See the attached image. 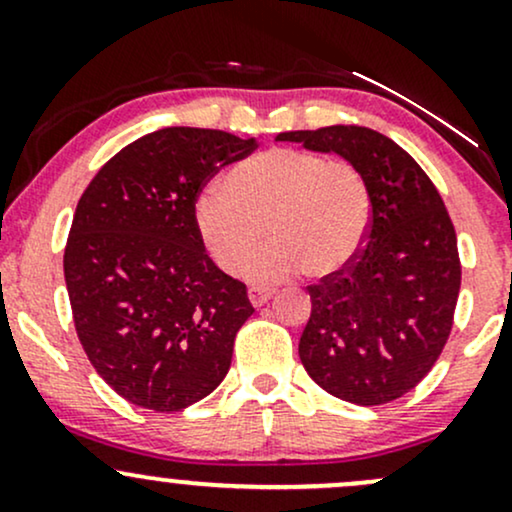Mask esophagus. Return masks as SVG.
Masks as SVG:
<instances>
[{
  "mask_svg": "<svg viewBox=\"0 0 512 512\" xmlns=\"http://www.w3.org/2000/svg\"><path fill=\"white\" fill-rule=\"evenodd\" d=\"M272 296H274V289H264V286H252V289H248V298L255 308H260V305L267 303Z\"/></svg>",
  "mask_w": 512,
  "mask_h": 512,
  "instance_id": "1",
  "label": "esophagus"
}]
</instances>
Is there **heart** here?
<instances>
[{"instance_id":"obj_1","label":"heart","mask_w":512,"mask_h":512,"mask_svg":"<svg viewBox=\"0 0 512 512\" xmlns=\"http://www.w3.org/2000/svg\"><path fill=\"white\" fill-rule=\"evenodd\" d=\"M370 223L368 182L354 163L305 149H269L228 170L221 187L197 197L202 248L226 274H236L261 237L273 238L243 267L257 284L305 269L313 279L349 267Z\"/></svg>"}]
</instances>
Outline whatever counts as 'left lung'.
Segmentation results:
<instances>
[{
  "label": "left lung",
  "instance_id": "1",
  "mask_svg": "<svg viewBox=\"0 0 512 512\" xmlns=\"http://www.w3.org/2000/svg\"><path fill=\"white\" fill-rule=\"evenodd\" d=\"M276 142L342 156L370 192L363 250L339 274L308 286L303 368L322 390L361 407L407 395L448 342L462 279L436 185L402 146L368 127L298 129L276 134Z\"/></svg>",
  "mask_w": 512,
  "mask_h": 512
}]
</instances>
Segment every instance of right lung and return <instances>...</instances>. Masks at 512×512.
I'll list each match as a JSON object with an SVG mask.
<instances>
[{"label":"right lung","instance_id":"1","mask_svg":"<svg viewBox=\"0 0 512 512\" xmlns=\"http://www.w3.org/2000/svg\"><path fill=\"white\" fill-rule=\"evenodd\" d=\"M255 146L221 129H158L110 158L76 204L64 250L76 334L96 373L137 407H190L231 368L255 308L199 243L195 202Z\"/></svg>","mask_w":512,"mask_h":512}]
</instances>
